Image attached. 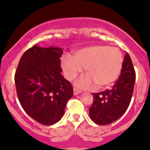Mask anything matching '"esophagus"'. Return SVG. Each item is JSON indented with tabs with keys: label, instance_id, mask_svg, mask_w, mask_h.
Returning <instances> with one entry per match:
<instances>
[{
	"label": "esophagus",
	"instance_id": "34e87169",
	"mask_svg": "<svg viewBox=\"0 0 150 150\" xmlns=\"http://www.w3.org/2000/svg\"><path fill=\"white\" fill-rule=\"evenodd\" d=\"M73 91H74V95H78V94H80L81 93V90H78V89L75 88V87H74Z\"/></svg>",
	"mask_w": 150,
	"mask_h": 150
}]
</instances>
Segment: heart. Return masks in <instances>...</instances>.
I'll use <instances>...</instances> for the list:
<instances>
[{"mask_svg": "<svg viewBox=\"0 0 150 150\" xmlns=\"http://www.w3.org/2000/svg\"><path fill=\"white\" fill-rule=\"evenodd\" d=\"M123 57L118 48L108 45H93L78 50L70 56L63 57L61 67L66 78L75 79L85 68L87 76L77 81L81 88L89 89L96 86L98 89L110 87L119 78Z\"/></svg>", "mask_w": 150, "mask_h": 150, "instance_id": "heart-1", "label": "heart"}]
</instances>
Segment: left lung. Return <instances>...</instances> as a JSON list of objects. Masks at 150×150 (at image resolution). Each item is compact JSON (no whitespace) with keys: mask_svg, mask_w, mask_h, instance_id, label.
<instances>
[{"mask_svg":"<svg viewBox=\"0 0 150 150\" xmlns=\"http://www.w3.org/2000/svg\"><path fill=\"white\" fill-rule=\"evenodd\" d=\"M132 59L126 53L121 74L110 90L93 93V102L89 110L91 120L98 125L114 122L126 111L131 102L135 81Z\"/></svg>","mask_w":150,"mask_h":150,"instance_id":"8db88e82","label":"left lung"}]
</instances>
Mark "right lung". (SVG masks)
<instances>
[{
  "label": "right lung",
  "instance_id": "right-lung-1",
  "mask_svg": "<svg viewBox=\"0 0 150 150\" xmlns=\"http://www.w3.org/2000/svg\"><path fill=\"white\" fill-rule=\"evenodd\" d=\"M63 50L33 45L23 54L15 73L18 100L24 110L36 122L53 125L64 114L73 88L61 75Z\"/></svg>",
  "mask_w": 150,
  "mask_h": 150
}]
</instances>
